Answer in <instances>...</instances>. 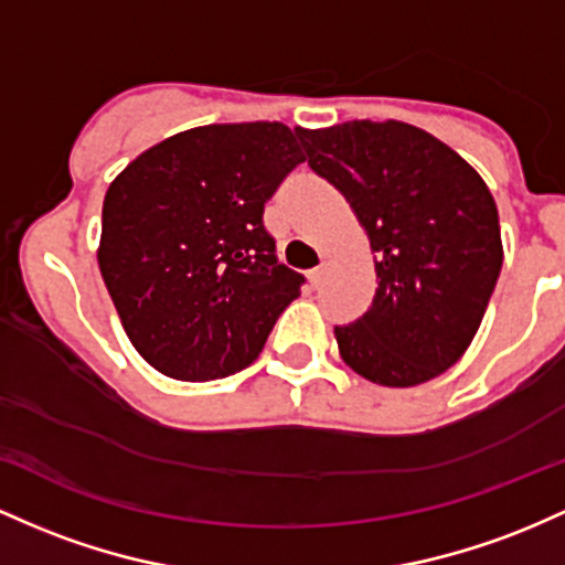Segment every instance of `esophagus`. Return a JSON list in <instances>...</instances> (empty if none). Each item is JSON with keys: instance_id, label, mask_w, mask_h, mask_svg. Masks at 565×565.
Listing matches in <instances>:
<instances>
[{"instance_id": "34e87169", "label": "esophagus", "mask_w": 565, "mask_h": 565, "mask_svg": "<svg viewBox=\"0 0 565 565\" xmlns=\"http://www.w3.org/2000/svg\"><path fill=\"white\" fill-rule=\"evenodd\" d=\"M322 277H326V264L315 266V269H309V282H312V285H320Z\"/></svg>"}]
</instances>
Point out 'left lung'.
Masks as SVG:
<instances>
[{
  "mask_svg": "<svg viewBox=\"0 0 565 565\" xmlns=\"http://www.w3.org/2000/svg\"><path fill=\"white\" fill-rule=\"evenodd\" d=\"M296 136L376 253L371 309L333 331L341 360L382 386L440 376L472 344L502 269L486 181L433 132L397 119L296 128Z\"/></svg>",
  "mask_w": 565,
  "mask_h": 565,
  "instance_id": "1",
  "label": "left lung"
}]
</instances>
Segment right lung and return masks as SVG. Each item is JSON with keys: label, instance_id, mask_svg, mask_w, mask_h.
<instances>
[{"label": "right lung", "instance_id": "1", "mask_svg": "<svg viewBox=\"0 0 565 565\" xmlns=\"http://www.w3.org/2000/svg\"><path fill=\"white\" fill-rule=\"evenodd\" d=\"M303 151L282 122L202 125L109 183L98 266L130 344L179 382L243 371L303 277L277 264L264 202Z\"/></svg>", "mask_w": 565, "mask_h": 565}]
</instances>
